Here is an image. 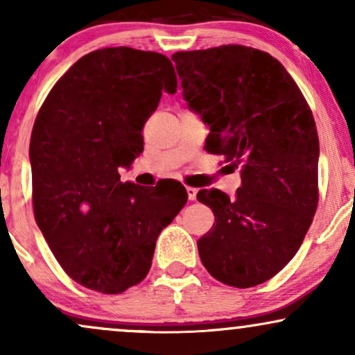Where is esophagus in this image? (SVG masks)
Returning <instances> with one entry per match:
<instances>
[{"mask_svg":"<svg viewBox=\"0 0 355 355\" xmlns=\"http://www.w3.org/2000/svg\"><path fill=\"white\" fill-rule=\"evenodd\" d=\"M186 191H187V198H189V200H196V198H198V189H196V187L187 186Z\"/></svg>","mask_w":355,"mask_h":355,"instance_id":"1","label":"esophagus"}]
</instances>
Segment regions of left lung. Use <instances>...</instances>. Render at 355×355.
Masks as SVG:
<instances>
[{
    "mask_svg": "<svg viewBox=\"0 0 355 355\" xmlns=\"http://www.w3.org/2000/svg\"><path fill=\"white\" fill-rule=\"evenodd\" d=\"M182 95L211 126L205 150L239 168L235 198L199 191L216 224L198 240L209 273L234 288L273 278L296 255L318 209L313 112L279 60L229 44L176 52Z\"/></svg>",
    "mask_w": 355,
    "mask_h": 355,
    "instance_id": "obj_1",
    "label": "left lung"
}]
</instances>
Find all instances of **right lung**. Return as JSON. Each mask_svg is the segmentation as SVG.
Segmentation results:
<instances>
[{"instance_id":"right-lung-1","label":"right lung","mask_w":355,"mask_h":355,"mask_svg":"<svg viewBox=\"0 0 355 355\" xmlns=\"http://www.w3.org/2000/svg\"><path fill=\"white\" fill-rule=\"evenodd\" d=\"M168 57L105 47L80 57L52 87L31 135L34 217L65 273L118 295L141 283L156 239L187 202L174 179L151 189L118 168L143 151V126L163 90L176 94Z\"/></svg>"}]
</instances>
